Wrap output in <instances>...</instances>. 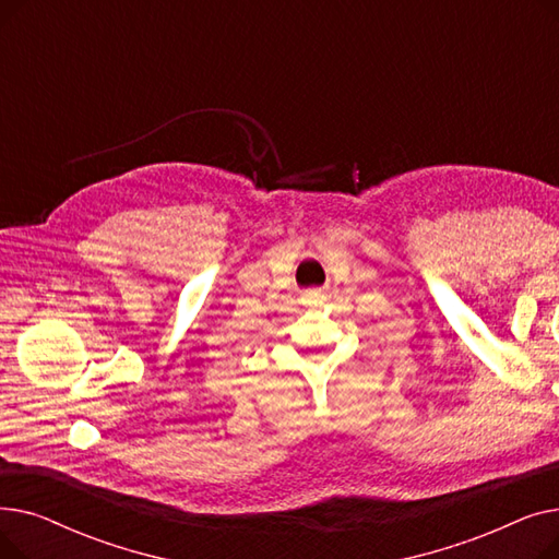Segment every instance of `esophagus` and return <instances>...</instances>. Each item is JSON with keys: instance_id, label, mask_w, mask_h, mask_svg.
I'll return each instance as SVG.
<instances>
[{"instance_id": "esophagus-1", "label": "esophagus", "mask_w": 559, "mask_h": 559, "mask_svg": "<svg viewBox=\"0 0 559 559\" xmlns=\"http://www.w3.org/2000/svg\"><path fill=\"white\" fill-rule=\"evenodd\" d=\"M301 299L308 306H317V304H321V299H324V289H321V287H310V289L304 292Z\"/></svg>"}]
</instances>
